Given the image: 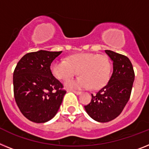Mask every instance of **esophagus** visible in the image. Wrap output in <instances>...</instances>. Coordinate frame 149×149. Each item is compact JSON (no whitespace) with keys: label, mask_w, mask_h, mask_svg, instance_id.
Here are the masks:
<instances>
[{"label":"esophagus","mask_w":149,"mask_h":149,"mask_svg":"<svg viewBox=\"0 0 149 149\" xmlns=\"http://www.w3.org/2000/svg\"><path fill=\"white\" fill-rule=\"evenodd\" d=\"M72 92H74V93L76 94V95H81V93H82L81 92H78V91H74V90H72Z\"/></svg>","instance_id":"esophagus-1"}]
</instances>
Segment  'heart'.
<instances>
[{"label":"heart","mask_w":149,"mask_h":149,"mask_svg":"<svg viewBox=\"0 0 149 149\" xmlns=\"http://www.w3.org/2000/svg\"><path fill=\"white\" fill-rule=\"evenodd\" d=\"M111 63L106 56L80 53L67 59H56L51 63V73L60 81H67L78 72L80 77L65 83L68 88L98 89L107 84L111 75Z\"/></svg>","instance_id":"1"}]
</instances>
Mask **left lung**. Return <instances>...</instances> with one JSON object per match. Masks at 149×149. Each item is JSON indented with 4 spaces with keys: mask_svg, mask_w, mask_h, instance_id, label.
<instances>
[{
    "mask_svg": "<svg viewBox=\"0 0 149 149\" xmlns=\"http://www.w3.org/2000/svg\"><path fill=\"white\" fill-rule=\"evenodd\" d=\"M113 62V73L105 86L95 95L85 109L90 117L100 123H106L118 117L128 102L134 82L132 63L126 56L105 50Z\"/></svg>",
    "mask_w": 149,
    "mask_h": 149,
    "instance_id": "8db88e82",
    "label": "left lung"
}]
</instances>
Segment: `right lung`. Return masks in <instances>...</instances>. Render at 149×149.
I'll list each match as a JSON object with an SVG mask.
<instances>
[{"label": "right lung", "instance_id": "add662e5", "mask_svg": "<svg viewBox=\"0 0 149 149\" xmlns=\"http://www.w3.org/2000/svg\"><path fill=\"white\" fill-rule=\"evenodd\" d=\"M62 51H38L25 54L13 72V92L21 113L37 123L51 120L59 110L66 91L54 77L51 64Z\"/></svg>", "mask_w": 149, "mask_h": 149}]
</instances>
